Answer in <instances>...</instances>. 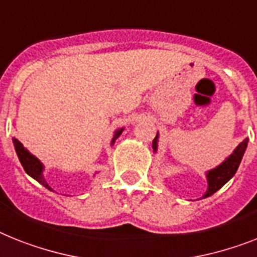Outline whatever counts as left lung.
Wrapping results in <instances>:
<instances>
[{
	"mask_svg": "<svg viewBox=\"0 0 257 257\" xmlns=\"http://www.w3.org/2000/svg\"><path fill=\"white\" fill-rule=\"evenodd\" d=\"M158 141H159V133L156 134L154 142H152V148L154 151H158ZM248 139L245 138L244 141L239 144L238 147L235 148L234 152L228 156L223 163H220L218 167H215L214 169H210L206 173L207 179V190L206 193L203 194L202 198H206L210 197L211 194L219 190L222 186L228 181V180L232 177V176L236 173L239 168V164H240L241 159H243V155L245 152V148H247Z\"/></svg>",
	"mask_w": 257,
	"mask_h": 257,
	"instance_id": "obj_1",
	"label": "left lung"
}]
</instances>
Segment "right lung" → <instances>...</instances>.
<instances>
[{"label":"right lung","mask_w":257,"mask_h":257,"mask_svg":"<svg viewBox=\"0 0 257 257\" xmlns=\"http://www.w3.org/2000/svg\"><path fill=\"white\" fill-rule=\"evenodd\" d=\"M122 131H123V128H119V130L115 131L113 139H111V144H113L118 138H119ZM13 143H14V148H16V152L17 155H18L19 162H21V164H22L23 169H25V172H26L27 175L31 176L34 180H37V181L39 182V184H42L44 188L52 190V188L48 185L46 179H44V176H43L44 165L39 162V159L35 158L33 154H30L26 148L23 147V144L21 143L18 139H16V138H13Z\"/></svg>","instance_id":"obj_1"}]
</instances>
